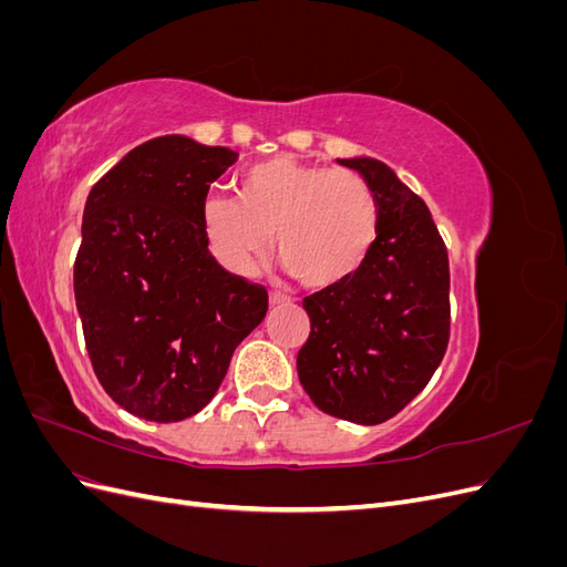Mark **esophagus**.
<instances>
[{
  "instance_id": "1",
  "label": "esophagus",
  "mask_w": 567,
  "mask_h": 567,
  "mask_svg": "<svg viewBox=\"0 0 567 567\" xmlns=\"http://www.w3.org/2000/svg\"><path fill=\"white\" fill-rule=\"evenodd\" d=\"M286 300H290V298L284 296L281 290H269V302H271V305H281V302H286Z\"/></svg>"
}]
</instances>
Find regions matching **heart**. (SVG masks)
I'll use <instances>...</instances> for the list:
<instances>
[{
    "label": "heart",
    "instance_id": "obj_1",
    "mask_svg": "<svg viewBox=\"0 0 567 567\" xmlns=\"http://www.w3.org/2000/svg\"><path fill=\"white\" fill-rule=\"evenodd\" d=\"M208 252L231 274H248L269 248L307 288H329L364 265L379 236V198L352 169L293 156L257 161L236 177V198L200 203Z\"/></svg>",
    "mask_w": 567,
    "mask_h": 567
}]
</instances>
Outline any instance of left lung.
<instances>
[{"label": "left lung", "mask_w": 567, "mask_h": 567, "mask_svg": "<svg viewBox=\"0 0 567 567\" xmlns=\"http://www.w3.org/2000/svg\"><path fill=\"white\" fill-rule=\"evenodd\" d=\"M379 198L375 244L350 279L307 296L298 375L323 414L392 419L433 379L450 342V257L427 205L373 158L338 161Z\"/></svg>", "instance_id": "1"}]
</instances>
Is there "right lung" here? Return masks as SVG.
<instances>
[{
    "label": "right lung",
    "instance_id": "right-lung-1",
    "mask_svg": "<svg viewBox=\"0 0 567 567\" xmlns=\"http://www.w3.org/2000/svg\"><path fill=\"white\" fill-rule=\"evenodd\" d=\"M236 153L167 134L132 148L87 196L73 286L84 346L109 398L175 423L208 404L267 315V288L205 248L200 203Z\"/></svg>",
    "mask_w": 567,
    "mask_h": 567
}]
</instances>
